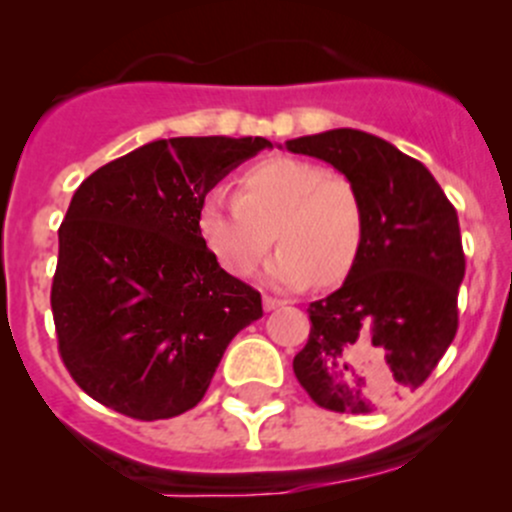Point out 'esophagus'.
I'll return each instance as SVG.
<instances>
[{"instance_id": "esophagus-1", "label": "esophagus", "mask_w": 512, "mask_h": 512, "mask_svg": "<svg viewBox=\"0 0 512 512\" xmlns=\"http://www.w3.org/2000/svg\"><path fill=\"white\" fill-rule=\"evenodd\" d=\"M262 305H264V310H276V308H281V305H286V301H281V298H274V296H264L262 298Z\"/></svg>"}]
</instances>
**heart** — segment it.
I'll use <instances>...</instances> for the list:
<instances>
[{"mask_svg":"<svg viewBox=\"0 0 512 512\" xmlns=\"http://www.w3.org/2000/svg\"><path fill=\"white\" fill-rule=\"evenodd\" d=\"M202 243L226 272L250 276L272 248L269 284L332 286L354 269L366 233V211L354 185L317 163L269 158L240 175L238 192L214 187L197 211ZM275 233L272 234L271 231Z\"/></svg>","mask_w":512,"mask_h":512,"instance_id":"obj_1","label":"heart"}]
</instances>
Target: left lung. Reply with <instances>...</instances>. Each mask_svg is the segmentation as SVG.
Returning a JSON list of instances; mask_svg holds the SVG:
<instances>
[{
	"label": "left lung",
	"instance_id": "obj_1",
	"mask_svg": "<svg viewBox=\"0 0 512 512\" xmlns=\"http://www.w3.org/2000/svg\"><path fill=\"white\" fill-rule=\"evenodd\" d=\"M361 195L366 233L342 289L310 303L298 383L322 409L370 414L424 385L457 332L464 252L457 211L424 163L361 129L286 142Z\"/></svg>",
	"mask_w": 512,
	"mask_h": 512
}]
</instances>
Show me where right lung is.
<instances>
[{
  "mask_svg": "<svg viewBox=\"0 0 512 512\" xmlns=\"http://www.w3.org/2000/svg\"><path fill=\"white\" fill-rule=\"evenodd\" d=\"M264 137L156 139L81 182L52 279L60 356L74 383L139 421L192 409L231 339L262 317L252 286L202 243V197Z\"/></svg>",
  "mask_w": 512,
  "mask_h": 512,
  "instance_id": "obj_1",
  "label": "right lung"
}]
</instances>
